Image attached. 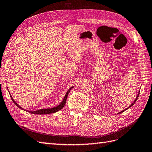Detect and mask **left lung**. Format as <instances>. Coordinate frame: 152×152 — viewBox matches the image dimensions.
<instances>
[{
	"label": "left lung",
	"instance_id": "obj_1",
	"mask_svg": "<svg viewBox=\"0 0 152 152\" xmlns=\"http://www.w3.org/2000/svg\"><path fill=\"white\" fill-rule=\"evenodd\" d=\"M139 94H140V91H139V92H138V95H137V98H136V99H135V100H134V102H133V103H132V104H131V106H129V107H128L127 108H126L125 110H123V111H121V112H119V114H121V112H124L125 110H127L128 108H129L130 107H131V106H133V104H134V103H135V102H136V101H137V99H138V95H139Z\"/></svg>",
	"mask_w": 152,
	"mask_h": 152
}]
</instances>
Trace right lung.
Here are the masks:
<instances>
[{
  "label": "right lung",
  "instance_id": "add662e5",
  "mask_svg": "<svg viewBox=\"0 0 152 152\" xmlns=\"http://www.w3.org/2000/svg\"><path fill=\"white\" fill-rule=\"evenodd\" d=\"M73 88V86L71 87V88L68 90L65 96H64V97L63 99V100L62 101V102H61L60 104L56 106V107H53V108H46V109H40L38 110H36V111H28L29 113H31V114H52V113H55L56 112H58L59 110H60L62 109L64 106L65 105V103H66V99H67V96H68V95H69V93L70 92V91L71 89H72ZM10 97L12 100V101L14 102V104L18 106V107H19V108H21L22 110H24L23 108H22L20 106H19L18 103H16V102L14 101V99L12 98V95H10Z\"/></svg>",
  "mask_w": 152,
  "mask_h": 152
}]
</instances>
